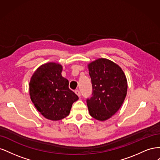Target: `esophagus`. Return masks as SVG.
Masks as SVG:
<instances>
[{
  "mask_svg": "<svg viewBox=\"0 0 160 160\" xmlns=\"http://www.w3.org/2000/svg\"><path fill=\"white\" fill-rule=\"evenodd\" d=\"M75 93L78 95V97H81V93H80V91H79V90H76L75 91Z\"/></svg>",
  "mask_w": 160,
  "mask_h": 160,
  "instance_id": "1",
  "label": "esophagus"
}]
</instances>
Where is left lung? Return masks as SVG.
I'll list each match as a JSON object with an SVG mask.
<instances>
[{
  "label": "left lung",
  "mask_w": 160,
  "mask_h": 160,
  "mask_svg": "<svg viewBox=\"0 0 160 160\" xmlns=\"http://www.w3.org/2000/svg\"><path fill=\"white\" fill-rule=\"evenodd\" d=\"M93 93L87 99L89 114L105 121L122 107L127 95L128 81L122 68L113 61L101 58L88 65Z\"/></svg>",
  "instance_id": "1"
}]
</instances>
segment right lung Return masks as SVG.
I'll return each mask as SVG.
<instances>
[{"label": "right lung", "instance_id": "right-lung-1", "mask_svg": "<svg viewBox=\"0 0 160 160\" xmlns=\"http://www.w3.org/2000/svg\"><path fill=\"white\" fill-rule=\"evenodd\" d=\"M62 67L56 62L42 65L29 83L31 99L42 115L52 121L68 116L79 98L69 88V81L61 75Z\"/></svg>", "mask_w": 160, "mask_h": 160}]
</instances>
